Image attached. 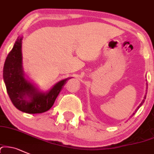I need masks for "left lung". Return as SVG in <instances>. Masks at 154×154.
Instances as JSON below:
<instances>
[{"label": "left lung", "instance_id": "obj_1", "mask_svg": "<svg viewBox=\"0 0 154 154\" xmlns=\"http://www.w3.org/2000/svg\"><path fill=\"white\" fill-rule=\"evenodd\" d=\"M147 89H148V84H147ZM145 98H146V95H145V97H144V99H143V101H142V102H141V103H140V105H139V106H138V107H137V108L136 109V110H135V111H134V113H133V114H132V115H131V117H132V116H133V115H134V114H135V113H136V112H137V110H138V109H140V106H142V105H143V103H144V102H145Z\"/></svg>", "mask_w": 154, "mask_h": 154}]
</instances>
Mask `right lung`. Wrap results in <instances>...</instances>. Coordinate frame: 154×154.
Segmentation results:
<instances>
[{"mask_svg": "<svg viewBox=\"0 0 154 154\" xmlns=\"http://www.w3.org/2000/svg\"><path fill=\"white\" fill-rule=\"evenodd\" d=\"M23 37H18L5 61L3 77L7 93L14 106L21 112L37 114L47 112L52 107L67 80H61L49 90H39L25 77L22 61Z\"/></svg>", "mask_w": 154, "mask_h": 154, "instance_id": "obj_1", "label": "right lung"}]
</instances>
